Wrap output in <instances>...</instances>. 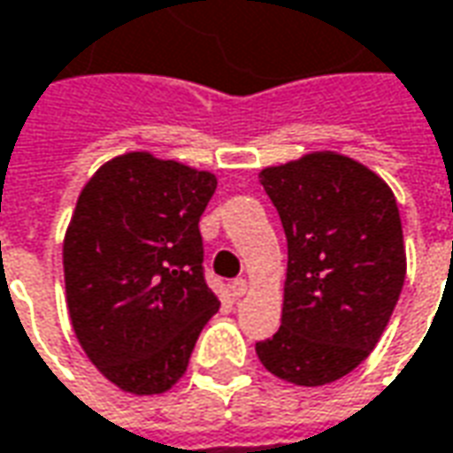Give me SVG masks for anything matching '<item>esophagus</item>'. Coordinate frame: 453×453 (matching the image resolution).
I'll use <instances>...</instances> for the list:
<instances>
[{"instance_id": "1", "label": "esophagus", "mask_w": 453, "mask_h": 453, "mask_svg": "<svg viewBox=\"0 0 453 453\" xmlns=\"http://www.w3.org/2000/svg\"><path fill=\"white\" fill-rule=\"evenodd\" d=\"M245 292H248V282H245L242 278L233 280V282H230V297H233V300H240Z\"/></svg>"}]
</instances>
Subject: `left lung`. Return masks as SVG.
Returning a JSON list of instances; mask_svg holds the SVG:
<instances>
[{"label":"left lung","mask_w":453,"mask_h":453,"mask_svg":"<svg viewBox=\"0 0 453 453\" xmlns=\"http://www.w3.org/2000/svg\"><path fill=\"white\" fill-rule=\"evenodd\" d=\"M288 238L282 325L255 344L263 367L297 387L342 380L380 342L407 275L392 188L334 150L260 171Z\"/></svg>","instance_id":"left-lung-1"}]
</instances>
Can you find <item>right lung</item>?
<instances>
[{"label": "right lung", "instance_id": "obj_1", "mask_svg": "<svg viewBox=\"0 0 453 453\" xmlns=\"http://www.w3.org/2000/svg\"><path fill=\"white\" fill-rule=\"evenodd\" d=\"M218 178L149 150L106 161L64 235L76 340L96 369L136 396L163 395L220 300L203 278V211Z\"/></svg>", "mask_w": 453, "mask_h": 453}]
</instances>
